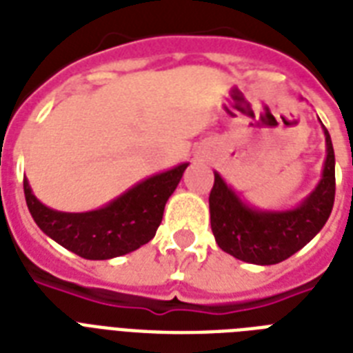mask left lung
Listing matches in <instances>:
<instances>
[{"instance_id":"left-lung-1","label":"left lung","mask_w":353,"mask_h":353,"mask_svg":"<svg viewBox=\"0 0 353 353\" xmlns=\"http://www.w3.org/2000/svg\"><path fill=\"white\" fill-rule=\"evenodd\" d=\"M323 174L312 192L291 209H258L236 194L231 185L214 172L209 196L210 227L221 251L241 262L273 265L312 241L328 221L335 199V154L328 130Z\"/></svg>"}]
</instances>
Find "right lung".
Returning a JSON list of instances; mask_svg holds the SVG:
<instances>
[{"instance_id":"1","label":"right lung","mask_w":353,"mask_h":353,"mask_svg":"<svg viewBox=\"0 0 353 353\" xmlns=\"http://www.w3.org/2000/svg\"><path fill=\"white\" fill-rule=\"evenodd\" d=\"M188 163L135 183L119 198L88 212H62L36 198L23 179L27 207L36 225L51 240L88 260H110L148 243L161 225L165 205Z\"/></svg>"}]
</instances>
